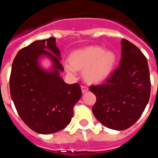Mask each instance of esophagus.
Segmentation results:
<instances>
[{"instance_id":"34e87169","label":"esophagus","mask_w":158,"mask_h":158,"mask_svg":"<svg viewBox=\"0 0 158 158\" xmlns=\"http://www.w3.org/2000/svg\"><path fill=\"white\" fill-rule=\"evenodd\" d=\"M81 91H82V93H85L86 92L89 91V88L85 85H82L81 86Z\"/></svg>"}]
</instances>
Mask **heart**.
<instances>
[{"label": "heart", "instance_id": "1", "mask_svg": "<svg viewBox=\"0 0 158 158\" xmlns=\"http://www.w3.org/2000/svg\"><path fill=\"white\" fill-rule=\"evenodd\" d=\"M115 62L111 51H104L102 47L89 46L78 49L72 53L65 69L69 74L75 75L77 69H84V76L91 82H100L111 73Z\"/></svg>", "mask_w": 158, "mask_h": 158}]
</instances>
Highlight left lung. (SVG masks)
<instances>
[{
    "label": "left lung",
    "mask_w": 158,
    "mask_h": 158,
    "mask_svg": "<svg viewBox=\"0 0 158 158\" xmlns=\"http://www.w3.org/2000/svg\"><path fill=\"white\" fill-rule=\"evenodd\" d=\"M121 60L112 74L89 90L96 96L93 113L104 126L116 131L131 127L140 118L150 96L147 59L133 43L123 39Z\"/></svg>",
    "instance_id": "8db88e82"
}]
</instances>
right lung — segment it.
Segmentation results:
<instances>
[{"mask_svg":"<svg viewBox=\"0 0 158 158\" xmlns=\"http://www.w3.org/2000/svg\"><path fill=\"white\" fill-rule=\"evenodd\" d=\"M60 55L52 37L22 48L12 62L9 87L14 105L23 123L42 135L64 129L82 95L79 84H66L60 76L64 71ZM43 57L51 61V68L41 66Z\"/></svg>","mask_w":158,"mask_h":158,"instance_id":"obj_1","label":"right lung"}]
</instances>
